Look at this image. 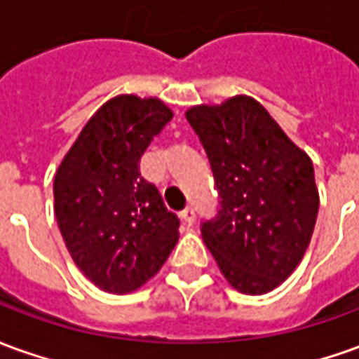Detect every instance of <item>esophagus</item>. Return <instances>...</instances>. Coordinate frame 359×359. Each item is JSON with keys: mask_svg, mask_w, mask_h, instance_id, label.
Instances as JSON below:
<instances>
[{"mask_svg": "<svg viewBox=\"0 0 359 359\" xmlns=\"http://www.w3.org/2000/svg\"><path fill=\"white\" fill-rule=\"evenodd\" d=\"M180 217H182V222L187 223V225H192L194 219H196V212H194L192 208H184V210L180 212Z\"/></svg>", "mask_w": 359, "mask_h": 359, "instance_id": "esophagus-1", "label": "esophagus"}]
</instances>
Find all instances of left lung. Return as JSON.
<instances>
[{"mask_svg": "<svg viewBox=\"0 0 359 359\" xmlns=\"http://www.w3.org/2000/svg\"><path fill=\"white\" fill-rule=\"evenodd\" d=\"M217 188V214L200 225L227 282L243 293L272 292L309 247L319 212L313 163L250 97L194 107Z\"/></svg>", "mask_w": 359, "mask_h": 359, "instance_id": "8db88e82", "label": "left lung"}]
</instances>
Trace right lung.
Masks as SVG:
<instances>
[{
    "instance_id": "add662e5",
    "label": "right lung",
    "mask_w": 359,
    "mask_h": 359,
    "mask_svg": "<svg viewBox=\"0 0 359 359\" xmlns=\"http://www.w3.org/2000/svg\"><path fill=\"white\" fill-rule=\"evenodd\" d=\"M172 120L157 99L120 95L95 112L54 179V212L77 268L109 293L154 278L179 241V217L140 172Z\"/></svg>"
}]
</instances>
